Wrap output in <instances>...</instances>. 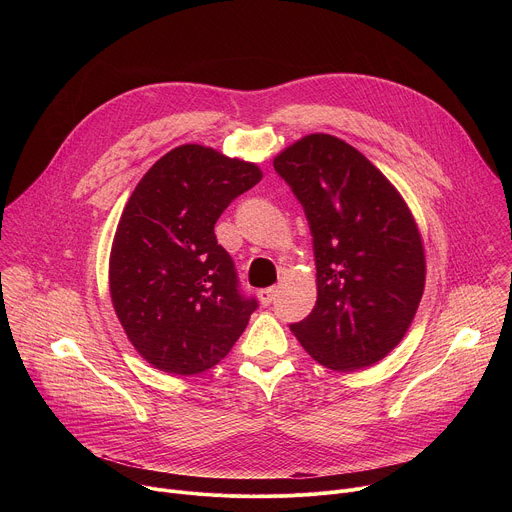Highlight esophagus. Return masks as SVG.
I'll return each mask as SVG.
<instances>
[{"label": "esophagus", "instance_id": "1", "mask_svg": "<svg viewBox=\"0 0 512 512\" xmlns=\"http://www.w3.org/2000/svg\"><path fill=\"white\" fill-rule=\"evenodd\" d=\"M275 294H277V287L273 285V287H265V289H259V291H257V298H259V302H261L263 306H269V304L273 302Z\"/></svg>", "mask_w": 512, "mask_h": 512}]
</instances>
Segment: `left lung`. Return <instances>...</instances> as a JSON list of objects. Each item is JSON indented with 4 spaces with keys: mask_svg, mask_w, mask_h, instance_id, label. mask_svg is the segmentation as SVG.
Returning <instances> with one entry per match:
<instances>
[{
    "mask_svg": "<svg viewBox=\"0 0 512 512\" xmlns=\"http://www.w3.org/2000/svg\"><path fill=\"white\" fill-rule=\"evenodd\" d=\"M302 202L316 255L318 300L291 332L322 367L352 373L407 334L425 287L415 216L391 180L350 143L310 133L273 158Z\"/></svg>",
    "mask_w": 512,
    "mask_h": 512,
    "instance_id": "obj_1",
    "label": "left lung"
}]
</instances>
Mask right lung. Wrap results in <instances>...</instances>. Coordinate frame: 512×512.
<instances>
[{
    "instance_id": "right-lung-1",
    "label": "right lung",
    "mask_w": 512,
    "mask_h": 512,
    "mask_svg": "<svg viewBox=\"0 0 512 512\" xmlns=\"http://www.w3.org/2000/svg\"><path fill=\"white\" fill-rule=\"evenodd\" d=\"M261 178L255 162L184 143L131 192L111 245L109 294L127 340L154 369L204 373L245 332L257 302L239 294L214 223Z\"/></svg>"
}]
</instances>
